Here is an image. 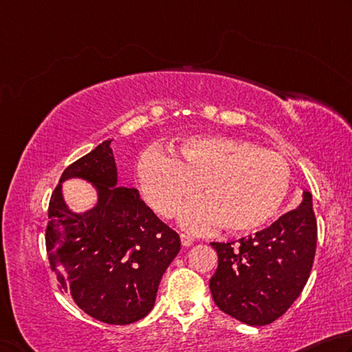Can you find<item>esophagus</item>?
Returning a JSON list of instances; mask_svg holds the SVG:
<instances>
[{
    "label": "esophagus",
    "mask_w": 352,
    "mask_h": 352,
    "mask_svg": "<svg viewBox=\"0 0 352 352\" xmlns=\"http://www.w3.org/2000/svg\"><path fill=\"white\" fill-rule=\"evenodd\" d=\"M181 243L184 248H190V245L193 244V238L188 236V235H181Z\"/></svg>",
    "instance_id": "1"
}]
</instances>
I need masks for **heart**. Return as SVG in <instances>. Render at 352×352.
Returning a JSON list of instances; mask_svg holds the SVG:
<instances>
[{
	"label": "heart",
	"instance_id": "obj_1",
	"mask_svg": "<svg viewBox=\"0 0 352 352\" xmlns=\"http://www.w3.org/2000/svg\"><path fill=\"white\" fill-rule=\"evenodd\" d=\"M138 181L145 201L162 217L187 202L179 224L190 232L224 229L244 233L263 227L278 212L291 184V168L278 153L229 135H193L177 146V159L160 150L139 159Z\"/></svg>",
	"mask_w": 352,
	"mask_h": 352
}]
</instances>
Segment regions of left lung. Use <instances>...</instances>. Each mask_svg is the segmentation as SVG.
<instances>
[{"mask_svg":"<svg viewBox=\"0 0 352 352\" xmlns=\"http://www.w3.org/2000/svg\"><path fill=\"white\" fill-rule=\"evenodd\" d=\"M317 245L312 195L272 226L238 243H212L218 269L210 278L213 301L221 311L249 326L281 317L300 297L311 275Z\"/></svg>","mask_w":352,"mask_h":352,"instance_id":"8db88e82","label":"left lung"}]
</instances>
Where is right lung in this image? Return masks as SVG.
I'll return each mask as SVG.
<instances>
[{"mask_svg": "<svg viewBox=\"0 0 352 352\" xmlns=\"http://www.w3.org/2000/svg\"><path fill=\"white\" fill-rule=\"evenodd\" d=\"M104 140L63 171L49 202L46 250L60 286L89 317L108 324L144 318L156 303L160 280L181 250L133 187H119L117 166ZM82 179L95 188L86 212L67 206L63 182Z\"/></svg>", "mask_w": 352, "mask_h": 352, "instance_id": "obj_1", "label": "right lung"}]
</instances>
